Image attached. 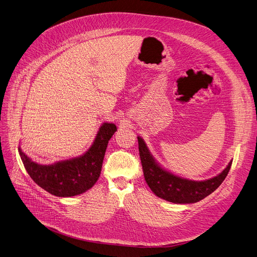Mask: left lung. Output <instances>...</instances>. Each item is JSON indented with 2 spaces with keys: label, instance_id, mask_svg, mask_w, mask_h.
Wrapping results in <instances>:
<instances>
[{
  "label": "left lung",
  "instance_id": "left-lung-1",
  "mask_svg": "<svg viewBox=\"0 0 257 257\" xmlns=\"http://www.w3.org/2000/svg\"><path fill=\"white\" fill-rule=\"evenodd\" d=\"M137 139L139 157L148 185L156 196L172 203L190 204L206 198L222 183L231 166L230 161L220 174L204 181L181 178L160 167L143 139L141 137Z\"/></svg>",
  "mask_w": 257,
  "mask_h": 257
}]
</instances>
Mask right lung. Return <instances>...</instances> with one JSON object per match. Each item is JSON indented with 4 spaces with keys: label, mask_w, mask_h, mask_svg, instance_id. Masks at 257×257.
Segmentation results:
<instances>
[{
    "label": "right lung",
    "mask_w": 257,
    "mask_h": 257,
    "mask_svg": "<svg viewBox=\"0 0 257 257\" xmlns=\"http://www.w3.org/2000/svg\"><path fill=\"white\" fill-rule=\"evenodd\" d=\"M115 131L114 124L104 123L86 154L53 165H40L18 151L27 172L43 190L56 197H73L91 189L99 178L108 141Z\"/></svg>",
    "instance_id": "obj_1"
}]
</instances>
